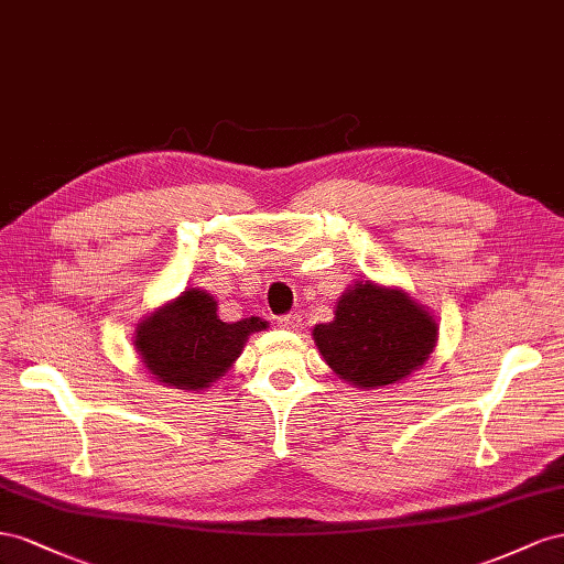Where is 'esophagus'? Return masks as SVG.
Masks as SVG:
<instances>
[{"mask_svg": "<svg viewBox=\"0 0 564 564\" xmlns=\"http://www.w3.org/2000/svg\"><path fill=\"white\" fill-rule=\"evenodd\" d=\"M279 324L288 330H300L302 328V318L297 314H285L279 318Z\"/></svg>", "mask_w": 564, "mask_h": 564, "instance_id": "34e87169", "label": "esophagus"}]
</instances>
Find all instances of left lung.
Returning a JSON list of instances; mask_svg holds the SVG:
<instances>
[{
	"instance_id": "left-lung-1",
	"label": "left lung",
	"mask_w": 564,
	"mask_h": 564,
	"mask_svg": "<svg viewBox=\"0 0 564 564\" xmlns=\"http://www.w3.org/2000/svg\"><path fill=\"white\" fill-rule=\"evenodd\" d=\"M330 371L359 390L399 384L437 347L434 314L397 285L354 281L335 302V316L312 330Z\"/></svg>"
}]
</instances>
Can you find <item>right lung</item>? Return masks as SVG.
Returning <instances> with one entry per match:
<instances>
[{
	"label": "right lung",
	"instance_id": "right-lung-1",
	"mask_svg": "<svg viewBox=\"0 0 564 564\" xmlns=\"http://www.w3.org/2000/svg\"><path fill=\"white\" fill-rule=\"evenodd\" d=\"M267 326L260 316L227 324L217 314L215 295L186 288L139 321L134 349L143 368L165 388L200 392L227 376L248 337Z\"/></svg>",
	"mask_w": 564,
	"mask_h": 564
}]
</instances>
